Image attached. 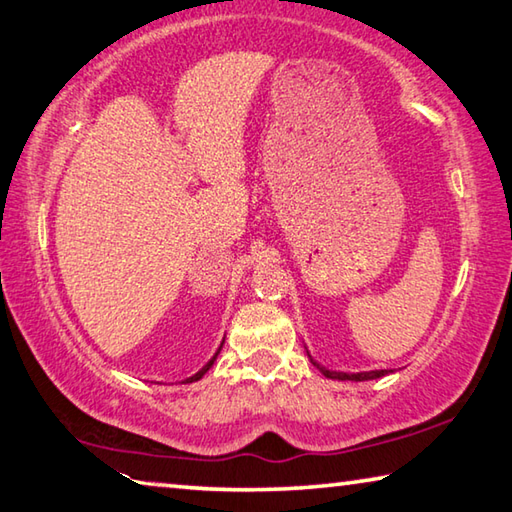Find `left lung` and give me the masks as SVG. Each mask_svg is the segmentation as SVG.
Masks as SVG:
<instances>
[{"mask_svg": "<svg viewBox=\"0 0 512 512\" xmlns=\"http://www.w3.org/2000/svg\"><path fill=\"white\" fill-rule=\"evenodd\" d=\"M308 357H310V353H308ZM310 362L317 366V369L326 375V378H330V380H351V382H364V380H378V378H382V375H389V373H393L391 369H380V371H360V373H344V371H330V369H326V366H321V364H317L315 360H312L310 357Z\"/></svg>", "mask_w": 512, "mask_h": 512, "instance_id": "left-lung-1", "label": "left lung"}]
</instances>
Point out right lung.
Here are the masks:
<instances>
[{
    "label": "right lung",
    "instance_id": "add662e5",
    "mask_svg": "<svg viewBox=\"0 0 512 512\" xmlns=\"http://www.w3.org/2000/svg\"><path fill=\"white\" fill-rule=\"evenodd\" d=\"M222 344H224V339H222ZM222 344H220V348H218V351H215V355L211 357V360H209V362H206V364L202 366V369H200V371H197L195 375H191V378H186V380H184V384H188V382H197V380H202V375H204L206 371H209V369H211V366H213V362H215V357H218V353L222 351Z\"/></svg>",
    "mask_w": 512,
    "mask_h": 512
}]
</instances>
